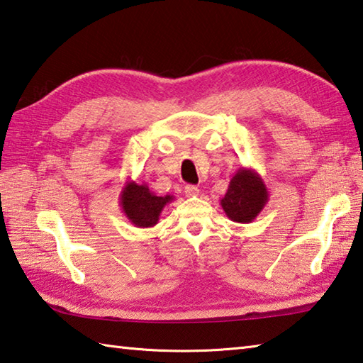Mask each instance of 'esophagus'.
I'll list each match as a JSON object with an SVG mask.
<instances>
[{
    "mask_svg": "<svg viewBox=\"0 0 363 363\" xmlns=\"http://www.w3.org/2000/svg\"><path fill=\"white\" fill-rule=\"evenodd\" d=\"M184 191H186V195L189 198L191 196H198L199 195V189L196 186H191V184H189V186H186V189H184Z\"/></svg>",
    "mask_w": 363,
    "mask_h": 363,
    "instance_id": "1",
    "label": "esophagus"
}]
</instances>
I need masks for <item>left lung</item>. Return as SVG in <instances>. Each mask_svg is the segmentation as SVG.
Wrapping results in <instances>:
<instances>
[{"instance_id": "obj_1", "label": "left lung", "mask_w": 363, "mask_h": 363, "mask_svg": "<svg viewBox=\"0 0 363 363\" xmlns=\"http://www.w3.org/2000/svg\"><path fill=\"white\" fill-rule=\"evenodd\" d=\"M268 203V189L260 174L242 167L229 182L226 195L220 199L223 211L235 223H251Z\"/></svg>"}]
</instances>
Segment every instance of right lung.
<instances>
[{
	"instance_id": "obj_1",
	"label": "right lung",
	"mask_w": 363,
	"mask_h": 363,
	"mask_svg": "<svg viewBox=\"0 0 363 363\" xmlns=\"http://www.w3.org/2000/svg\"><path fill=\"white\" fill-rule=\"evenodd\" d=\"M174 199L173 195L157 196L146 184L126 181L120 194V206L126 218L137 228H152L157 225L164 207Z\"/></svg>"
}]
</instances>
